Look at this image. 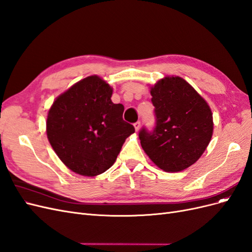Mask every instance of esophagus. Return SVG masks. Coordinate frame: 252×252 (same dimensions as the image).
Returning a JSON list of instances; mask_svg holds the SVG:
<instances>
[{"label":"esophagus","instance_id":"obj_1","mask_svg":"<svg viewBox=\"0 0 252 252\" xmlns=\"http://www.w3.org/2000/svg\"><path fill=\"white\" fill-rule=\"evenodd\" d=\"M134 126H135L136 132L139 131V128H140V121H136V123L134 124Z\"/></svg>","mask_w":252,"mask_h":252}]
</instances>
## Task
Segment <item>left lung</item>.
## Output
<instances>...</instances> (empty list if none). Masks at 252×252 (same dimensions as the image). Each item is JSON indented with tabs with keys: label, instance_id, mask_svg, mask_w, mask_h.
I'll return each mask as SVG.
<instances>
[{
	"label": "left lung",
	"instance_id": "left-lung-1",
	"mask_svg": "<svg viewBox=\"0 0 252 252\" xmlns=\"http://www.w3.org/2000/svg\"><path fill=\"white\" fill-rule=\"evenodd\" d=\"M155 126L139 131L141 147L165 172L196 162L212 139L213 114L207 102L181 77L161 79L152 88Z\"/></svg>",
	"mask_w": 252,
	"mask_h": 252
}]
</instances>
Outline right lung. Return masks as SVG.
<instances>
[{
	"label": "right lung",
	"instance_id": "1",
	"mask_svg": "<svg viewBox=\"0 0 252 252\" xmlns=\"http://www.w3.org/2000/svg\"><path fill=\"white\" fill-rule=\"evenodd\" d=\"M112 88L89 76L59 96L48 113L47 136L56 155L73 172L92 177L109 169L135 132L125 107L111 100Z\"/></svg>",
	"mask_w": 252,
	"mask_h": 252
}]
</instances>
